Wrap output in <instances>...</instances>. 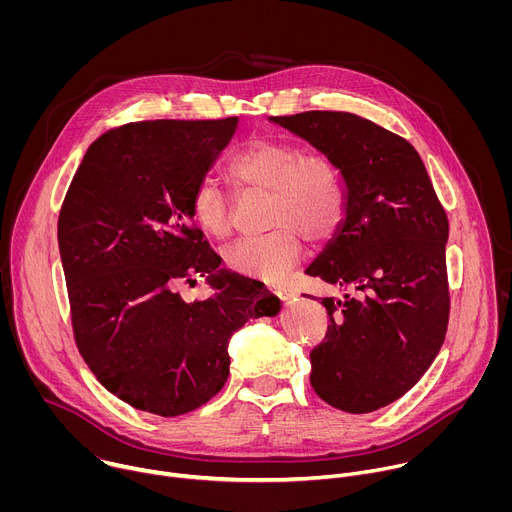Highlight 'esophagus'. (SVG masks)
Masks as SVG:
<instances>
[{"instance_id":"obj_1","label":"esophagus","mask_w":512,"mask_h":512,"mask_svg":"<svg viewBox=\"0 0 512 512\" xmlns=\"http://www.w3.org/2000/svg\"><path fill=\"white\" fill-rule=\"evenodd\" d=\"M267 289H269V294L277 296L279 300H285V298L289 296V289H285V287H281V285H267Z\"/></svg>"}]
</instances>
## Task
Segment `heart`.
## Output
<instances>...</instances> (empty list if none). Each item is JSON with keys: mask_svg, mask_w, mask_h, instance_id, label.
<instances>
[{"mask_svg": "<svg viewBox=\"0 0 512 512\" xmlns=\"http://www.w3.org/2000/svg\"><path fill=\"white\" fill-rule=\"evenodd\" d=\"M229 180L241 190L267 192L265 227L225 251L229 269L265 281L279 279L302 255V237L312 245L330 241L346 212L338 166L324 154L304 152L279 139H251L227 162ZM190 214L200 231L227 239L233 231L229 194L214 180H200L190 196Z\"/></svg>", "mask_w": 512, "mask_h": 512, "instance_id": "heart-1", "label": "heart"}]
</instances>
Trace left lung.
<instances>
[{
  "instance_id": "left-lung-1",
  "label": "left lung",
  "mask_w": 512,
  "mask_h": 512,
  "mask_svg": "<svg viewBox=\"0 0 512 512\" xmlns=\"http://www.w3.org/2000/svg\"><path fill=\"white\" fill-rule=\"evenodd\" d=\"M273 121L324 152L348 194L340 233L306 269L348 291L322 300L330 324L310 352V383L340 411H377L403 397L444 344L448 214L405 137L342 111Z\"/></svg>"
}]
</instances>
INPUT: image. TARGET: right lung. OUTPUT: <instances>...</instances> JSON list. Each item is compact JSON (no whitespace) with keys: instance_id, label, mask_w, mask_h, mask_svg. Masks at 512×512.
I'll use <instances>...</instances> for the list:
<instances>
[{"instance_id":"obj_1","label":"right lung","mask_w":512,"mask_h":512,"mask_svg":"<svg viewBox=\"0 0 512 512\" xmlns=\"http://www.w3.org/2000/svg\"><path fill=\"white\" fill-rule=\"evenodd\" d=\"M237 117L131 121L91 143L60 214L58 249L77 348L97 381L135 409L190 413L229 379V340L279 300L218 271L190 196L235 133ZM208 272L213 296L179 285Z\"/></svg>"}]
</instances>
